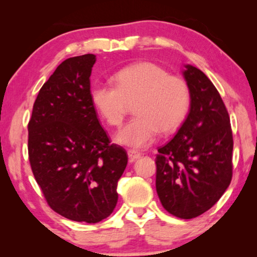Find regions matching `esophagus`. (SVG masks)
<instances>
[{
	"label": "esophagus",
	"mask_w": 257,
	"mask_h": 257,
	"mask_svg": "<svg viewBox=\"0 0 257 257\" xmlns=\"http://www.w3.org/2000/svg\"><path fill=\"white\" fill-rule=\"evenodd\" d=\"M128 156H129V161H130V162H134V161H136L137 159L141 158L142 154L138 153V152H136V151L130 150V151H128Z\"/></svg>",
	"instance_id": "obj_1"
}]
</instances>
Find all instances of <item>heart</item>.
Segmentation results:
<instances>
[{
  "label": "heart",
  "instance_id": "heart-1",
  "mask_svg": "<svg viewBox=\"0 0 257 257\" xmlns=\"http://www.w3.org/2000/svg\"><path fill=\"white\" fill-rule=\"evenodd\" d=\"M113 79L115 87L95 85L90 99L105 122L114 127L122 123L129 104L135 103L136 116L115 135L121 145L144 149L153 143L159 132H175L188 114V85L182 78L169 75L159 64H133L121 69Z\"/></svg>",
  "mask_w": 257,
  "mask_h": 257
}]
</instances>
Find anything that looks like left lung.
<instances>
[{"instance_id":"left-lung-1","label":"left lung","mask_w":257,"mask_h":257,"mask_svg":"<svg viewBox=\"0 0 257 257\" xmlns=\"http://www.w3.org/2000/svg\"><path fill=\"white\" fill-rule=\"evenodd\" d=\"M190 108L176 136L159 147L156 191L163 207L193 219L214 205L232 178L233 139L219 92L205 73L187 64Z\"/></svg>"}]
</instances>
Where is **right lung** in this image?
Returning <instances> with one entry per match:
<instances>
[{
	"label": "right lung",
	"mask_w": 257,
	"mask_h": 257,
	"mask_svg": "<svg viewBox=\"0 0 257 257\" xmlns=\"http://www.w3.org/2000/svg\"><path fill=\"white\" fill-rule=\"evenodd\" d=\"M96 56L64 60L42 86L28 123L30 167L47 204L77 222L97 223L118 202V180L128 163L111 144L90 99Z\"/></svg>",
	"instance_id": "right-lung-1"
}]
</instances>
